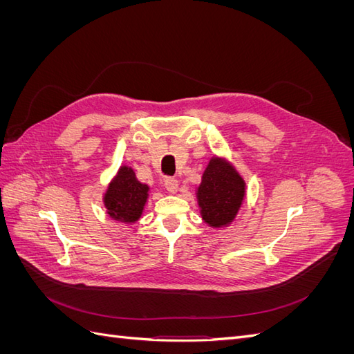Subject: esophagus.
<instances>
[{
    "label": "esophagus",
    "instance_id": "1",
    "mask_svg": "<svg viewBox=\"0 0 354 354\" xmlns=\"http://www.w3.org/2000/svg\"><path fill=\"white\" fill-rule=\"evenodd\" d=\"M164 186L169 192V194H176L178 189V180L176 177H167L164 181Z\"/></svg>",
    "mask_w": 354,
    "mask_h": 354
}]
</instances>
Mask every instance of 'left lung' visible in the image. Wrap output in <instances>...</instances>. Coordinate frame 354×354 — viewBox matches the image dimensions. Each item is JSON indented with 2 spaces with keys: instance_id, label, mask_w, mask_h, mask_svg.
<instances>
[{
  "instance_id": "obj_1",
  "label": "left lung",
  "mask_w": 354,
  "mask_h": 354,
  "mask_svg": "<svg viewBox=\"0 0 354 354\" xmlns=\"http://www.w3.org/2000/svg\"><path fill=\"white\" fill-rule=\"evenodd\" d=\"M245 195L243 180L229 164L218 158L211 159L198 189L202 218L209 226L229 224L241 207Z\"/></svg>"
}]
</instances>
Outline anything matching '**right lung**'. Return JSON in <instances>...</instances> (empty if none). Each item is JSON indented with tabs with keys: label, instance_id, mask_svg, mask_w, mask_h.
Returning a JSON list of instances; mask_svg holds the SVG:
<instances>
[{
	"label": "right lung",
	"instance_id": "add662e5",
	"mask_svg": "<svg viewBox=\"0 0 354 354\" xmlns=\"http://www.w3.org/2000/svg\"><path fill=\"white\" fill-rule=\"evenodd\" d=\"M147 190L149 187L136 178L131 168L121 167L104 195L108 214L112 218L125 223L137 221L143 212Z\"/></svg>",
	"mask_w": 354,
	"mask_h": 354
}]
</instances>
